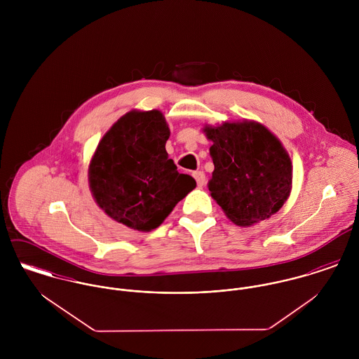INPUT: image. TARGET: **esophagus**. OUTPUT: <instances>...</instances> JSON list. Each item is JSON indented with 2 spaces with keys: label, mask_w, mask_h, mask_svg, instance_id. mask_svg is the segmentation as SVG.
Masks as SVG:
<instances>
[{
  "label": "esophagus",
  "mask_w": 359,
  "mask_h": 359,
  "mask_svg": "<svg viewBox=\"0 0 359 359\" xmlns=\"http://www.w3.org/2000/svg\"><path fill=\"white\" fill-rule=\"evenodd\" d=\"M194 177H195V180H196V182H198V187L199 188H203L205 184V175L203 171H195L194 172Z\"/></svg>",
  "instance_id": "obj_1"
}]
</instances>
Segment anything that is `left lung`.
I'll return each mask as SVG.
<instances>
[{"mask_svg": "<svg viewBox=\"0 0 359 359\" xmlns=\"http://www.w3.org/2000/svg\"><path fill=\"white\" fill-rule=\"evenodd\" d=\"M214 163L211 198L239 226L269 218L287 201L293 167L280 141L262 124L243 120L205 126Z\"/></svg>", "mask_w": 359, "mask_h": 359, "instance_id": "8db88e82", "label": "left lung"}]
</instances>
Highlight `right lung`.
Instances as JSON below:
<instances>
[{"label":"right lung","mask_w":359,"mask_h":359,"mask_svg":"<svg viewBox=\"0 0 359 359\" xmlns=\"http://www.w3.org/2000/svg\"><path fill=\"white\" fill-rule=\"evenodd\" d=\"M168 124L160 110H131L103 135L88 167L97 205L114 221L142 232L160 226L196 181L180 174L165 152Z\"/></svg>","instance_id":"1"}]
</instances>
